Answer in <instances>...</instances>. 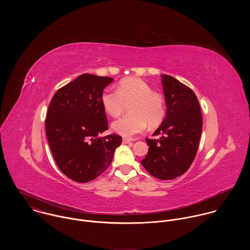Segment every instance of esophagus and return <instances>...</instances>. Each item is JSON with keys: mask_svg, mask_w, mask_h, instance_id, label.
I'll return each mask as SVG.
<instances>
[{"mask_svg": "<svg viewBox=\"0 0 250 250\" xmlns=\"http://www.w3.org/2000/svg\"><path fill=\"white\" fill-rule=\"evenodd\" d=\"M132 141V139H130V138H126V137H124L123 138V144H129V142H131Z\"/></svg>", "mask_w": 250, "mask_h": 250, "instance_id": "34e87169", "label": "esophagus"}]
</instances>
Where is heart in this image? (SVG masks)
I'll list each match as a JSON object with an SVG mask.
<instances>
[{
  "instance_id": "heart-1",
  "label": "heart",
  "mask_w": 250,
  "mask_h": 250,
  "mask_svg": "<svg viewBox=\"0 0 250 250\" xmlns=\"http://www.w3.org/2000/svg\"><path fill=\"white\" fill-rule=\"evenodd\" d=\"M101 103L104 111L115 118L122 116L126 105L130 104L129 115L112 125L114 131L127 137L145 131L147 125L151 127L158 126L166 114L162 95L153 92L148 83L136 77L123 79L118 85V90L110 87L104 89Z\"/></svg>"
}]
</instances>
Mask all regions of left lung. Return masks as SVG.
I'll return each mask as SVG.
<instances>
[{
  "mask_svg": "<svg viewBox=\"0 0 250 250\" xmlns=\"http://www.w3.org/2000/svg\"><path fill=\"white\" fill-rule=\"evenodd\" d=\"M166 118L153 135L146 137L148 152L141 164L152 176L170 180L184 174L193 163L203 128L197 96L191 88L169 75L162 76Z\"/></svg>",
  "mask_w": 250,
  "mask_h": 250,
  "instance_id": "obj_1",
  "label": "left lung"
}]
</instances>
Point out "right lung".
Listing matches in <instances>:
<instances>
[{
    "label": "right lung",
    "mask_w": 250,
    "mask_h": 250,
    "mask_svg": "<svg viewBox=\"0 0 250 250\" xmlns=\"http://www.w3.org/2000/svg\"><path fill=\"white\" fill-rule=\"evenodd\" d=\"M110 77L82 74L54 94L46 114L45 131L53 158L71 180L86 183L99 177L113 160L122 136L99 134L109 128L101 103Z\"/></svg>",
    "instance_id": "1"
}]
</instances>
